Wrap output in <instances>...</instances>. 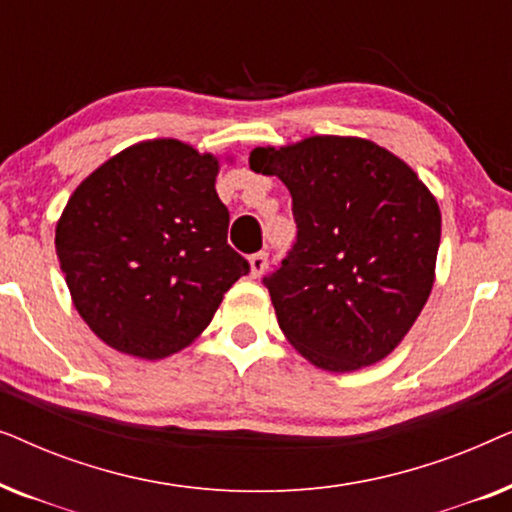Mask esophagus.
Masks as SVG:
<instances>
[{"label":"esophagus","instance_id":"obj_1","mask_svg":"<svg viewBox=\"0 0 512 512\" xmlns=\"http://www.w3.org/2000/svg\"><path fill=\"white\" fill-rule=\"evenodd\" d=\"M249 268L251 277H261L265 268H268V254H265V251H258V254L249 256Z\"/></svg>","mask_w":512,"mask_h":512}]
</instances>
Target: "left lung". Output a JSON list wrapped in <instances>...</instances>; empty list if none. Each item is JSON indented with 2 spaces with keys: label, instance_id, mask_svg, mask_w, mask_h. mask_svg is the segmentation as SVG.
Wrapping results in <instances>:
<instances>
[{
  "label": "left lung",
  "instance_id": "8db88e82",
  "mask_svg": "<svg viewBox=\"0 0 512 512\" xmlns=\"http://www.w3.org/2000/svg\"><path fill=\"white\" fill-rule=\"evenodd\" d=\"M249 167L289 188L296 244L265 277L286 340L349 373L398 347L431 296L440 209L408 163L370 139L258 146Z\"/></svg>",
  "mask_w": 512,
  "mask_h": 512
}]
</instances>
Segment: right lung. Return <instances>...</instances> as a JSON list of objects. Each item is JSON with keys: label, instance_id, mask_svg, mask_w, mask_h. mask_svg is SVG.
Here are the masks:
<instances>
[{"label": "right lung", "instance_id": "add662e5", "mask_svg": "<svg viewBox=\"0 0 512 512\" xmlns=\"http://www.w3.org/2000/svg\"><path fill=\"white\" fill-rule=\"evenodd\" d=\"M216 174L212 153L149 139L102 163L67 200L55 226L60 268L76 312L116 352L149 361L181 352L249 272L226 242Z\"/></svg>", "mask_w": 512, "mask_h": 512}]
</instances>
